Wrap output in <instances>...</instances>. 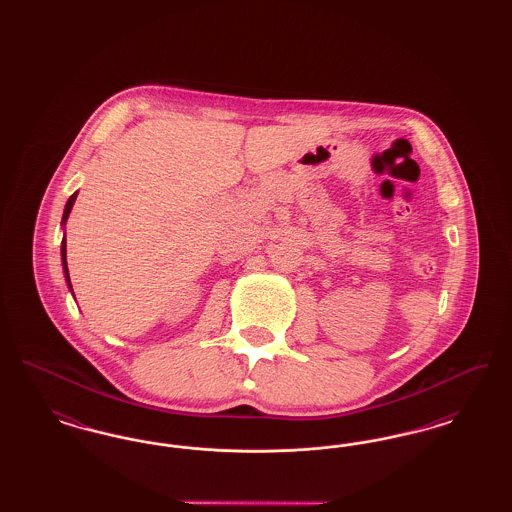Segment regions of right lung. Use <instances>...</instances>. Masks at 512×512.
Here are the masks:
<instances>
[{"instance_id": "right-lung-1", "label": "right lung", "mask_w": 512, "mask_h": 512, "mask_svg": "<svg viewBox=\"0 0 512 512\" xmlns=\"http://www.w3.org/2000/svg\"><path fill=\"white\" fill-rule=\"evenodd\" d=\"M76 195H78V192H74V194L69 197L67 205H65V211H63V219H61V224H63V226L67 224V219H69V215H71V209H73L74 201H76ZM61 263H63V274H65L67 286H69V290H71V293H73V284H71L69 267H67V238H65V236H63V242H61Z\"/></svg>"}]
</instances>
